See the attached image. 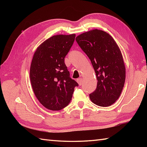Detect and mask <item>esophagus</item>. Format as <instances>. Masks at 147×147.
I'll return each instance as SVG.
<instances>
[{"mask_svg": "<svg viewBox=\"0 0 147 147\" xmlns=\"http://www.w3.org/2000/svg\"><path fill=\"white\" fill-rule=\"evenodd\" d=\"M77 82L79 84V85H82V84L83 83V79L82 78H78L77 80Z\"/></svg>", "mask_w": 147, "mask_h": 147, "instance_id": "obj_1", "label": "esophagus"}]
</instances>
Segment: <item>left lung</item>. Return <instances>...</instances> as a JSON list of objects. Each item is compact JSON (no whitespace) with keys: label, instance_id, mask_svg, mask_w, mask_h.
<instances>
[{"label":"left lung","instance_id":"left-lung-1","mask_svg":"<svg viewBox=\"0 0 147 147\" xmlns=\"http://www.w3.org/2000/svg\"><path fill=\"white\" fill-rule=\"evenodd\" d=\"M76 40L91 61L98 81L90 100L100 107L112 105L119 97L126 78L125 65L117 43L109 33L98 29L80 34Z\"/></svg>","mask_w":147,"mask_h":147}]
</instances>
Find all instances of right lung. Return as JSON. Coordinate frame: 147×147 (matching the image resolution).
Listing matches in <instances>:
<instances>
[{
    "label": "right lung",
    "mask_w": 147,
    "mask_h": 147,
    "mask_svg": "<svg viewBox=\"0 0 147 147\" xmlns=\"http://www.w3.org/2000/svg\"><path fill=\"white\" fill-rule=\"evenodd\" d=\"M75 34L52 36L42 43L31 63V85L40 104L59 111L69 104L78 84L69 76L64 58L73 45Z\"/></svg>",
    "instance_id": "add662e5"
}]
</instances>
